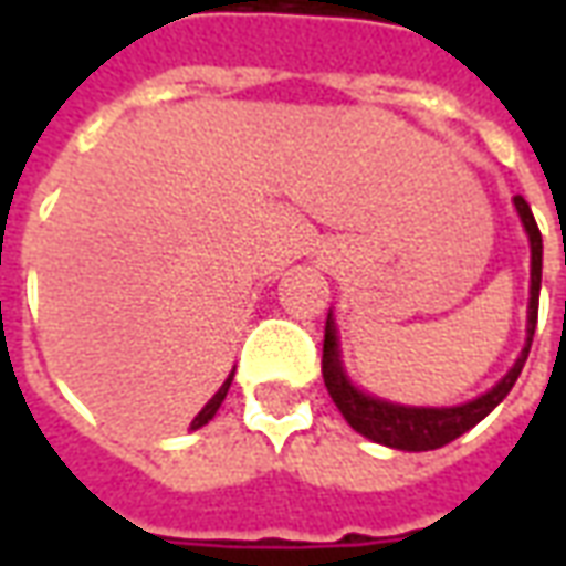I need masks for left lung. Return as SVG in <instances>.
<instances>
[{
    "instance_id": "obj_1",
    "label": "left lung",
    "mask_w": 566,
    "mask_h": 566,
    "mask_svg": "<svg viewBox=\"0 0 566 566\" xmlns=\"http://www.w3.org/2000/svg\"><path fill=\"white\" fill-rule=\"evenodd\" d=\"M515 209L522 214V223L527 235H531V306H527V345L522 348V357L515 360V367L503 376V379L482 397H475L470 403L451 406V409H416V406H397L376 400L369 394H360L345 379L343 364H339V352H336V331L333 321L327 318L324 327V357H321V373H324V385L331 391L333 403L343 412L348 424L355 427L357 433H364L373 442L391 446V449L403 451H430L442 449L446 442L458 439L475 427L482 418L494 409V406L512 391V385L522 373L531 343H534L536 331V312H539V279H543V235L534 221V211L524 202V197H515Z\"/></svg>"
}]
</instances>
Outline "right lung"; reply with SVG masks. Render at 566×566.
I'll return each instance as SVG.
<instances>
[{"label": "right lung", "instance_id": "right-lung-1", "mask_svg": "<svg viewBox=\"0 0 566 566\" xmlns=\"http://www.w3.org/2000/svg\"><path fill=\"white\" fill-rule=\"evenodd\" d=\"M230 381H233V376H230V379L223 381L221 385V391L214 394V397H211L209 403H206V409H202V412H199L197 418H193V430H197V427H202V424H209L211 418H214V412H218V409H221V403H223V397H227V391H230Z\"/></svg>", "mask_w": 566, "mask_h": 566}]
</instances>
